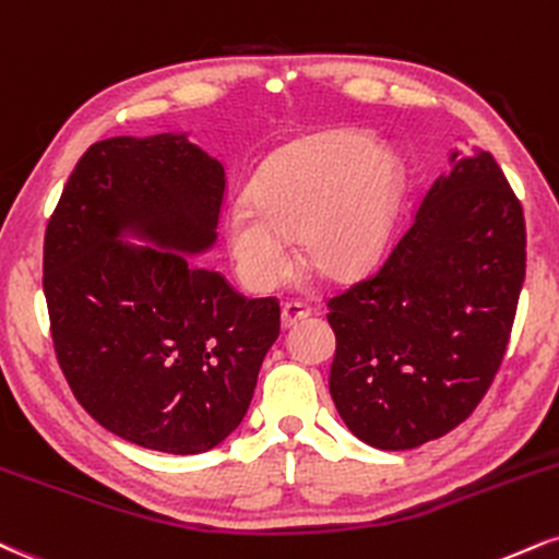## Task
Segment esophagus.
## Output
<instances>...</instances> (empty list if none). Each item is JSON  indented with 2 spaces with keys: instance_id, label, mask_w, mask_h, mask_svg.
<instances>
[{
  "instance_id": "1",
  "label": "esophagus",
  "mask_w": 559,
  "mask_h": 559,
  "mask_svg": "<svg viewBox=\"0 0 559 559\" xmlns=\"http://www.w3.org/2000/svg\"><path fill=\"white\" fill-rule=\"evenodd\" d=\"M305 318H309V307L301 305V301H284V307H281V325L292 328Z\"/></svg>"
}]
</instances>
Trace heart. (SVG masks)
<instances>
[{
	"label": "heart",
	"instance_id": "b5f03b06",
	"mask_svg": "<svg viewBox=\"0 0 559 559\" xmlns=\"http://www.w3.org/2000/svg\"><path fill=\"white\" fill-rule=\"evenodd\" d=\"M406 192V164L365 132L335 130L273 153L254 174L247 203L224 215L234 265L265 292L292 271L299 237L309 267L344 281L372 265L388 245Z\"/></svg>",
	"mask_w": 559,
	"mask_h": 559
}]
</instances>
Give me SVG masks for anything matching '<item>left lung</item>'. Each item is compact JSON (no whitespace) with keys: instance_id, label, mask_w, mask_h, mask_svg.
Instances as JSON below:
<instances>
[{"instance_id":"left-lung-1","label":"left lung","mask_w":559,"mask_h":559,"mask_svg":"<svg viewBox=\"0 0 559 559\" xmlns=\"http://www.w3.org/2000/svg\"><path fill=\"white\" fill-rule=\"evenodd\" d=\"M526 275V221L492 153H450L380 271L328 301L331 395L367 445L448 435L492 385Z\"/></svg>"}]
</instances>
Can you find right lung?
Segmentation results:
<instances>
[{"label": "right lung", "instance_id": "add662e5", "mask_svg": "<svg viewBox=\"0 0 559 559\" xmlns=\"http://www.w3.org/2000/svg\"><path fill=\"white\" fill-rule=\"evenodd\" d=\"M224 187L187 134L109 138L83 153L46 226L59 367L80 406L140 448L221 445L278 338V301L241 297L194 258L213 247Z\"/></svg>", "mask_w": 559, "mask_h": 559}]
</instances>
